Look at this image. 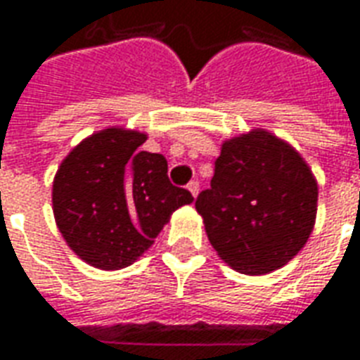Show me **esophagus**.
I'll use <instances>...</instances> for the list:
<instances>
[{"instance_id":"obj_1","label":"esophagus","mask_w":360,"mask_h":360,"mask_svg":"<svg viewBox=\"0 0 360 360\" xmlns=\"http://www.w3.org/2000/svg\"><path fill=\"white\" fill-rule=\"evenodd\" d=\"M187 188L191 191V195L196 198V196H198V191H200V185H198V181H191L187 185Z\"/></svg>"}]
</instances>
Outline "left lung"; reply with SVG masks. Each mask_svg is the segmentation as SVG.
<instances>
[{"label": "left lung", "mask_w": 360, "mask_h": 360, "mask_svg": "<svg viewBox=\"0 0 360 360\" xmlns=\"http://www.w3.org/2000/svg\"><path fill=\"white\" fill-rule=\"evenodd\" d=\"M195 206L218 257L241 274L260 276L285 266L307 245L318 183L289 142L252 129L224 141L210 188Z\"/></svg>", "instance_id": "obj_1"}]
</instances>
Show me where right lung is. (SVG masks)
I'll list each match as a JSON object with an SVG mask.
<instances>
[{"label": "right lung", "instance_id": "1", "mask_svg": "<svg viewBox=\"0 0 360 360\" xmlns=\"http://www.w3.org/2000/svg\"><path fill=\"white\" fill-rule=\"evenodd\" d=\"M146 133L108 127L75 146L58 167L51 208L77 257L100 270L131 266L154 245L187 188L167 179V160L139 150Z\"/></svg>", "mask_w": 360, "mask_h": 360}]
</instances>
